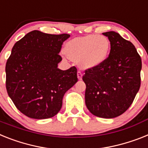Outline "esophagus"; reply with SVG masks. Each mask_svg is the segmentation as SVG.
I'll return each instance as SVG.
<instances>
[{
  "mask_svg": "<svg viewBox=\"0 0 148 148\" xmlns=\"http://www.w3.org/2000/svg\"><path fill=\"white\" fill-rule=\"evenodd\" d=\"M82 77H83V74H82L81 72L78 71L77 72V78H78V80H82Z\"/></svg>",
  "mask_w": 148,
  "mask_h": 148,
  "instance_id": "34e87169",
  "label": "esophagus"
}]
</instances>
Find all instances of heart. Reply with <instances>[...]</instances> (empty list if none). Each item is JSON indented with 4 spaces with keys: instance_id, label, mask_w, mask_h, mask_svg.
<instances>
[{
    "instance_id": "obj_1",
    "label": "heart",
    "mask_w": 148,
    "mask_h": 148,
    "mask_svg": "<svg viewBox=\"0 0 148 148\" xmlns=\"http://www.w3.org/2000/svg\"><path fill=\"white\" fill-rule=\"evenodd\" d=\"M109 40L104 35H86L71 40L65 44L64 53L69 59L77 61L84 70H93L106 61L110 51Z\"/></svg>"
}]
</instances>
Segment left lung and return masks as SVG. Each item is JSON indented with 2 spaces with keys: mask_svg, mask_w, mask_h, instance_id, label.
Listing matches in <instances>:
<instances>
[{
  "mask_svg": "<svg viewBox=\"0 0 148 148\" xmlns=\"http://www.w3.org/2000/svg\"><path fill=\"white\" fill-rule=\"evenodd\" d=\"M108 38L110 51L101 66L86 70L85 102L91 114L114 118L130 107L139 90L141 59L135 46L115 32L102 33Z\"/></svg>",
  "mask_w": 148,
  "mask_h": 148,
  "instance_id": "obj_1",
  "label": "left lung"
}]
</instances>
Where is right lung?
<instances>
[{
  "label": "right lung",
  "mask_w": 148,
  "mask_h": 148,
  "mask_svg": "<svg viewBox=\"0 0 148 148\" xmlns=\"http://www.w3.org/2000/svg\"><path fill=\"white\" fill-rule=\"evenodd\" d=\"M69 37L34 30L13 46L6 64V87L17 109L30 118L56 115L65 92L77 82L75 67L58 68L62 45Z\"/></svg>",
  "instance_id": "right-lung-1"
}]
</instances>
